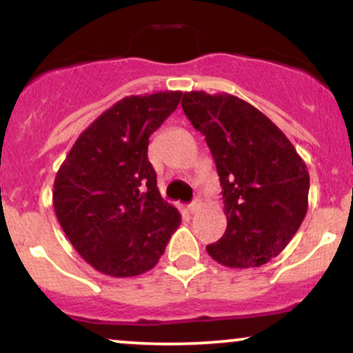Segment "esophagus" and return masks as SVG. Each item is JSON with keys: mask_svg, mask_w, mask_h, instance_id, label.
<instances>
[{"mask_svg": "<svg viewBox=\"0 0 353 353\" xmlns=\"http://www.w3.org/2000/svg\"><path fill=\"white\" fill-rule=\"evenodd\" d=\"M188 209H189V212H196V210H199L201 209V201L199 199H194L188 205Z\"/></svg>", "mask_w": 353, "mask_h": 353, "instance_id": "1", "label": "esophagus"}]
</instances>
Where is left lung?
I'll return each instance as SVG.
<instances>
[{"mask_svg":"<svg viewBox=\"0 0 353 353\" xmlns=\"http://www.w3.org/2000/svg\"><path fill=\"white\" fill-rule=\"evenodd\" d=\"M182 109L205 136L222 185L228 229L208 254L230 269L267 264L285 249L309 205V171L265 114L228 92H184Z\"/></svg>","mask_w":353,"mask_h":353,"instance_id":"obj_1","label":"left lung"}]
</instances>
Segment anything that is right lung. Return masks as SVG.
Instances as JSON below:
<instances>
[{"label": "right lung", "instance_id": "obj_1", "mask_svg": "<svg viewBox=\"0 0 353 353\" xmlns=\"http://www.w3.org/2000/svg\"><path fill=\"white\" fill-rule=\"evenodd\" d=\"M181 96L159 91L117 101L81 132L56 174V217L72 247L99 272L144 274L179 228V210L157 189L148 145Z\"/></svg>", "mask_w": 353, "mask_h": 353}]
</instances>
